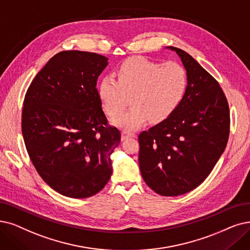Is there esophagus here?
Instances as JSON below:
<instances>
[{
	"label": "esophagus",
	"instance_id": "obj_1",
	"mask_svg": "<svg viewBox=\"0 0 250 250\" xmlns=\"http://www.w3.org/2000/svg\"><path fill=\"white\" fill-rule=\"evenodd\" d=\"M133 136H134V133H132L130 131H123L121 138H122V141H125V139H127L129 137H133Z\"/></svg>",
	"mask_w": 250,
	"mask_h": 250
}]
</instances>
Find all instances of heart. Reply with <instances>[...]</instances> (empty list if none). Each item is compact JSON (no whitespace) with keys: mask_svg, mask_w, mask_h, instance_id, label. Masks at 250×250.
Returning a JSON list of instances; mask_svg holds the SVG:
<instances>
[{"mask_svg":"<svg viewBox=\"0 0 250 250\" xmlns=\"http://www.w3.org/2000/svg\"><path fill=\"white\" fill-rule=\"evenodd\" d=\"M113 77H104L98 96L104 112L115 117L125 108L130 96L132 106L113 120V124L134 130L149 119L155 123L170 117L182 103L188 88L186 68L177 62L161 64L145 57L126 59Z\"/></svg>","mask_w":250,"mask_h":250,"instance_id":"heart-1","label":"heart"}]
</instances>
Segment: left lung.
Returning <instances> with one entry per match:
<instances>
[{"instance_id": "left-lung-1", "label": "left lung", "mask_w": 250, "mask_h": 250, "mask_svg": "<svg viewBox=\"0 0 250 250\" xmlns=\"http://www.w3.org/2000/svg\"><path fill=\"white\" fill-rule=\"evenodd\" d=\"M188 88L174 113L138 135V163L146 184L161 196L201 185L224 153L229 133L227 98L216 80L182 49Z\"/></svg>"}]
</instances>
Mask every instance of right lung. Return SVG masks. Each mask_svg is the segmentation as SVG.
<instances>
[{"instance_id": "1", "label": "right lung", "mask_w": 250, "mask_h": 250, "mask_svg": "<svg viewBox=\"0 0 250 250\" xmlns=\"http://www.w3.org/2000/svg\"><path fill=\"white\" fill-rule=\"evenodd\" d=\"M107 57L69 50L54 55L29 85L21 128L29 158L44 182L69 198L104 188L121 141L107 125L96 89Z\"/></svg>"}]
</instances>
